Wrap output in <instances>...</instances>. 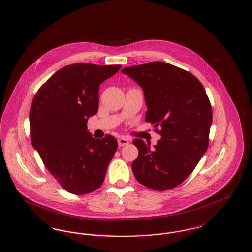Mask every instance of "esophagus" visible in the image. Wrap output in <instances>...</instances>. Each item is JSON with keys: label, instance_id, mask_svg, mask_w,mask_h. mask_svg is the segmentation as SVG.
<instances>
[{"label": "esophagus", "instance_id": "34e87169", "mask_svg": "<svg viewBox=\"0 0 252 252\" xmlns=\"http://www.w3.org/2000/svg\"><path fill=\"white\" fill-rule=\"evenodd\" d=\"M129 143V141L126 139V138H125V137H121L118 139V144H119V146H124V145H126V144H128Z\"/></svg>", "mask_w": 252, "mask_h": 252}]
</instances>
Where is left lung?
I'll return each instance as SVG.
<instances>
[{"mask_svg":"<svg viewBox=\"0 0 252 252\" xmlns=\"http://www.w3.org/2000/svg\"><path fill=\"white\" fill-rule=\"evenodd\" d=\"M122 72L142 88L145 121L161 129H156L161 138L154 148L133 140L139 150L133 174L152 190L172 189L192 173L208 148L213 112L203 85L192 73L161 61L126 67Z\"/></svg>","mask_w":252,"mask_h":252,"instance_id":"1","label":"left lung"}]
</instances>
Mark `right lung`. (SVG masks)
<instances>
[{
  "label": "right lung",
  "instance_id": "right-lung-1",
  "mask_svg": "<svg viewBox=\"0 0 252 252\" xmlns=\"http://www.w3.org/2000/svg\"><path fill=\"white\" fill-rule=\"evenodd\" d=\"M121 67L67 65L54 73L33 99L29 114L32 145L51 175L71 193L97 190L117 150L113 136L95 139L87 123L97 113L99 86Z\"/></svg>",
  "mask_w": 252,
  "mask_h": 252
}]
</instances>
